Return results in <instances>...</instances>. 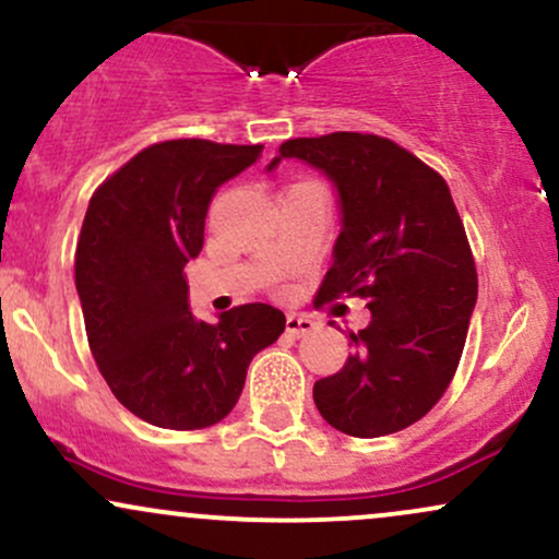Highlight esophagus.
<instances>
[{"label":"esophagus","mask_w":559,"mask_h":559,"mask_svg":"<svg viewBox=\"0 0 559 559\" xmlns=\"http://www.w3.org/2000/svg\"><path fill=\"white\" fill-rule=\"evenodd\" d=\"M316 320L310 318H301V316H288L286 318V333H292V336H307V333L316 331Z\"/></svg>","instance_id":"esophagus-1"}]
</instances>
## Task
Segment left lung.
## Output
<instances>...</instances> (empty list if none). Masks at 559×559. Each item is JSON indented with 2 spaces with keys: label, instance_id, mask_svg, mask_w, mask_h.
<instances>
[{
  "label": "left lung",
  "instance_id": "obj_1",
  "mask_svg": "<svg viewBox=\"0 0 559 559\" xmlns=\"http://www.w3.org/2000/svg\"><path fill=\"white\" fill-rule=\"evenodd\" d=\"M297 157L338 191L342 234L320 284L323 301L368 299L370 323L352 333L355 355L320 378L312 400L336 431L376 439L418 423L441 400L478 299L465 226L439 173L391 139L336 131L288 139Z\"/></svg>",
  "mask_w": 559,
  "mask_h": 559
}]
</instances>
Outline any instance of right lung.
<instances>
[{"instance_id": "right-lung-1", "label": "right lung", "mask_w": 559, "mask_h": 559, "mask_svg": "<svg viewBox=\"0 0 559 559\" xmlns=\"http://www.w3.org/2000/svg\"><path fill=\"white\" fill-rule=\"evenodd\" d=\"M262 144L176 139L112 173L88 202L75 288L96 368L118 402L173 431L221 423L239 402L252 357L286 329L271 305H241L217 323L189 310L183 267L202 252L217 186L258 163Z\"/></svg>"}]
</instances>
